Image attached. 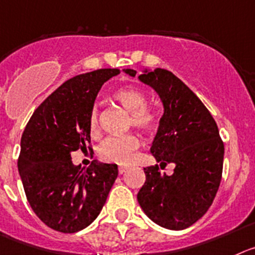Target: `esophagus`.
I'll use <instances>...</instances> for the list:
<instances>
[{
    "label": "esophagus",
    "instance_id": "1",
    "mask_svg": "<svg viewBox=\"0 0 255 255\" xmlns=\"http://www.w3.org/2000/svg\"><path fill=\"white\" fill-rule=\"evenodd\" d=\"M126 171H127V167H120V168H118V172H120V175H123Z\"/></svg>",
    "mask_w": 255,
    "mask_h": 255
}]
</instances>
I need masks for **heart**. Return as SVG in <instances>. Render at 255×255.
Listing matches in <instances>:
<instances>
[{"label": "heart", "mask_w": 255, "mask_h": 255, "mask_svg": "<svg viewBox=\"0 0 255 255\" xmlns=\"http://www.w3.org/2000/svg\"><path fill=\"white\" fill-rule=\"evenodd\" d=\"M113 98L130 113V125L143 130H151L156 127L158 122V114L153 108L146 106V95L138 88H120L114 92ZM88 127L93 137L99 134V113L97 108L90 111ZM138 147L139 139L134 134L108 137L99 146L98 154L102 160L107 162L127 165L130 162Z\"/></svg>", "instance_id": "obj_1"}]
</instances>
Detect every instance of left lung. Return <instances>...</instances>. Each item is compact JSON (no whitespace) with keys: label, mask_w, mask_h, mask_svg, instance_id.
<instances>
[{"label":"left lung","mask_w":255,"mask_h":255,"mask_svg":"<svg viewBox=\"0 0 255 255\" xmlns=\"http://www.w3.org/2000/svg\"><path fill=\"white\" fill-rule=\"evenodd\" d=\"M123 71L132 78L137 74ZM138 79L158 94L163 106L151 153L161 167L173 163L175 168L171 176L161 173L157 165L144 168L146 182L137 200L157 225L184 230L213 204L221 181L224 143L208 108L171 71L144 69Z\"/></svg>","instance_id":"8db88e82"}]
</instances>
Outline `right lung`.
<instances>
[{"label":"right lung","mask_w":255,"mask_h":255,"mask_svg":"<svg viewBox=\"0 0 255 255\" xmlns=\"http://www.w3.org/2000/svg\"><path fill=\"white\" fill-rule=\"evenodd\" d=\"M118 74L99 69L69 79L37 107L22 133L17 167L26 197L56 232L77 233L92 224L118 176L114 163L94 160L84 170L71 161V152L87 151L90 143L88 120L102 85Z\"/></svg>","instance_id":"1"}]
</instances>
